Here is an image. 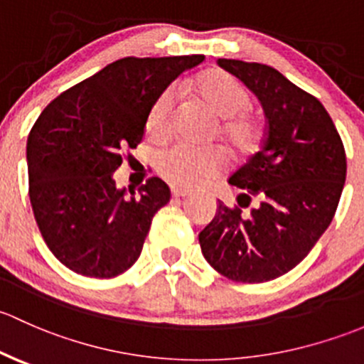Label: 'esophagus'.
Returning a JSON list of instances; mask_svg holds the SVG:
<instances>
[{
  "label": "esophagus",
  "instance_id": "34e87169",
  "mask_svg": "<svg viewBox=\"0 0 364 364\" xmlns=\"http://www.w3.org/2000/svg\"><path fill=\"white\" fill-rule=\"evenodd\" d=\"M171 194H173L175 198H186V196H189L191 194V191L189 189H182V187H171Z\"/></svg>",
  "mask_w": 364,
  "mask_h": 364
}]
</instances>
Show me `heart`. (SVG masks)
<instances>
[{"label": "heart", "instance_id": "obj_1", "mask_svg": "<svg viewBox=\"0 0 364 364\" xmlns=\"http://www.w3.org/2000/svg\"><path fill=\"white\" fill-rule=\"evenodd\" d=\"M194 92L201 103L223 119L220 136L237 152H247L259 138V126L247 114L250 100L235 77L224 70L213 68L198 75ZM175 105V89L168 87L152 101L147 112V131L154 138L166 136L170 131L171 112ZM157 171L168 182L181 187H196L208 182L223 171L226 159L215 149H193L187 145L164 151L157 156Z\"/></svg>", "mask_w": 364, "mask_h": 364}]
</instances>
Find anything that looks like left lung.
<instances>
[{
    "mask_svg": "<svg viewBox=\"0 0 364 364\" xmlns=\"http://www.w3.org/2000/svg\"><path fill=\"white\" fill-rule=\"evenodd\" d=\"M259 100L266 133L259 151L230 177L235 208L217 205L200 233L205 259L235 282H268L301 263L331 224L347 159L322 103L259 63L219 59ZM252 199L257 205L243 213Z\"/></svg>",
    "mask_w": 364,
    "mask_h": 364,
    "instance_id": "8db88e82",
    "label": "left lung"
}]
</instances>
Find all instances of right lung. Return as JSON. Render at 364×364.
<instances>
[{"instance_id":"right-lung-1","label":"right lung","mask_w":364,"mask_h":364,"mask_svg":"<svg viewBox=\"0 0 364 364\" xmlns=\"http://www.w3.org/2000/svg\"><path fill=\"white\" fill-rule=\"evenodd\" d=\"M205 55L124 58L59 95L28 136L29 200L40 233L75 273L112 279L140 257L154 213L170 187L152 177L119 189L124 149L144 138L147 112L178 75Z\"/></svg>"}]
</instances>
